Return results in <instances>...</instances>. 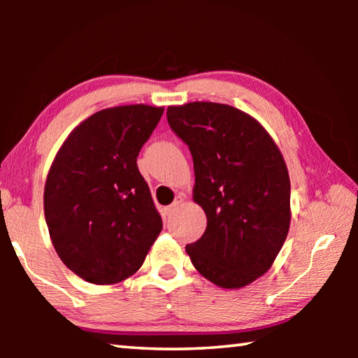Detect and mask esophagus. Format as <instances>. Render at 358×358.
Returning a JSON list of instances; mask_svg holds the SVG:
<instances>
[{"instance_id": "esophagus-1", "label": "esophagus", "mask_w": 358, "mask_h": 358, "mask_svg": "<svg viewBox=\"0 0 358 358\" xmlns=\"http://www.w3.org/2000/svg\"><path fill=\"white\" fill-rule=\"evenodd\" d=\"M183 202H185V196L183 194H178L177 197H175V201H173V203L172 205H169V207L164 210L166 211V215H172L175 210H178L181 205H183Z\"/></svg>"}]
</instances>
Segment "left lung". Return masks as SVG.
I'll list each match as a JSON object with an SVG mask.
<instances>
[{"instance_id":"1","label":"left lung","mask_w":358,"mask_h":358,"mask_svg":"<svg viewBox=\"0 0 358 358\" xmlns=\"http://www.w3.org/2000/svg\"><path fill=\"white\" fill-rule=\"evenodd\" d=\"M192 155L194 202L207 229L186 246L192 265L222 289L245 287L270 270L290 226V180L280 148L251 115L217 102L167 108Z\"/></svg>"}]
</instances>
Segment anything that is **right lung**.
Wrapping results in <instances>:
<instances>
[{"mask_svg":"<svg viewBox=\"0 0 358 358\" xmlns=\"http://www.w3.org/2000/svg\"><path fill=\"white\" fill-rule=\"evenodd\" d=\"M164 107L104 108L72 129L53 159L44 213L59 259L92 284H117L141 268L162 230L137 156Z\"/></svg>","mask_w":358,"mask_h":358,"instance_id":"right-lung-1","label":"right lung"}]
</instances>
